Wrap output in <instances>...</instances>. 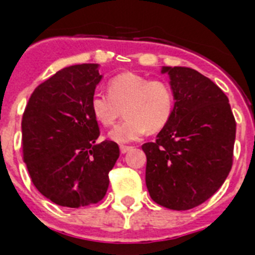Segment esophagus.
Wrapping results in <instances>:
<instances>
[{
  "label": "esophagus",
  "instance_id": "obj_1",
  "mask_svg": "<svg viewBox=\"0 0 255 255\" xmlns=\"http://www.w3.org/2000/svg\"><path fill=\"white\" fill-rule=\"evenodd\" d=\"M132 149V146H127V145H121V152L122 154H126V152H128L129 150Z\"/></svg>",
  "mask_w": 255,
  "mask_h": 255
}]
</instances>
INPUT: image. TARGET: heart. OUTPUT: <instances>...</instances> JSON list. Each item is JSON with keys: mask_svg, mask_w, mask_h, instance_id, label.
I'll list each match as a JSON object with an SVG mask.
<instances>
[{"mask_svg": "<svg viewBox=\"0 0 255 255\" xmlns=\"http://www.w3.org/2000/svg\"><path fill=\"white\" fill-rule=\"evenodd\" d=\"M126 121L110 130L115 142L138 140L149 130L164 128L174 110L172 86L163 79H149L136 73H121L108 83V95L95 94L91 99V113L104 127H112L121 118Z\"/></svg>", "mask_w": 255, "mask_h": 255, "instance_id": "heart-1", "label": "heart"}]
</instances>
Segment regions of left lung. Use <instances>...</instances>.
<instances>
[{"label":"left lung","instance_id":"left-lung-1","mask_svg":"<svg viewBox=\"0 0 255 255\" xmlns=\"http://www.w3.org/2000/svg\"><path fill=\"white\" fill-rule=\"evenodd\" d=\"M174 110L155 142H146V186L156 204L187 210L203 204L229 176L236 122L222 90L191 68L164 66Z\"/></svg>","mask_w":255,"mask_h":255}]
</instances>
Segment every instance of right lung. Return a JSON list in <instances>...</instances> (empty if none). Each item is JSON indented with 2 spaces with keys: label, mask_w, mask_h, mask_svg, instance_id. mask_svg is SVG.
<instances>
[{
  "label": "right lung",
  "mask_w": 255,
  "mask_h": 255,
  "mask_svg": "<svg viewBox=\"0 0 255 255\" xmlns=\"http://www.w3.org/2000/svg\"><path fill=\"white\" fill-rule=\"evenodd\" d=\"M97 64L59 70L33 91L21 119L23 159L33 185L66 208L103 200L119 158L114 141L97 143L91 99L101 81Z\"/></svg>",
  "instance_id": "right-lung-1"
}]
</instances>
